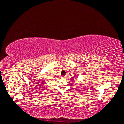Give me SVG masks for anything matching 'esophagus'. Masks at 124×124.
Here are the masks:
<instances>
[{
  "instance_id": "34e87169",
  "label": "esophagus",
  "mask_w": 124,
  "mask_h": 124,
  "mask_svg": "<svg viewBox=\"0 0 124 124\" xmlns=\"http://www.w3.org/2000/svg\"><path fill=\"white\" fill-rule=\"evenodd\" d=\"M66 76H62V78H66Z\"/></svg>"
}]
</instances>
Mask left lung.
Listing matches in <instances>:
<instances>
[{
	"instance_id": "obj_1",
	"label": "left lung",
	"mask_w": 124,
	"mask_h": 124,
	"mask_svg": "<svg viewBox=\"0 0 124 124\" xmlns=\"http://www.w3.org/2000/svg\"><path fill=\"white\" fill-rule=\"evenodd\" d=\"M71 80H73H73H73V79H71Z\"/></svg>"
}]
</instances>
